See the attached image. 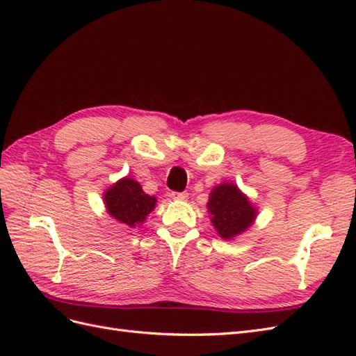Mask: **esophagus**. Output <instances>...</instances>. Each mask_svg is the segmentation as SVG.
<instances>
[{"label":"esophagus","mask_w":356,"mask_h":356,"mask_svg":"<svg viewBox=\"0 0 356 356\" xmlns=\"http://www.w3.org/2000/svg\"><path fill=\"white\" fill-rule=\"evenodd\" d=\"M170 197L175 199V200H186L188 197V195L186 191H172Z\"/></svg>","instance_id":"esophagus-1"}]
</instances>
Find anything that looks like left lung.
I'll use <instances>...</instances> for the list:
<instances>
[{
    "label": "left lung",
    "mask_w": 356,
    "mask_h": 356,
    "mask_svg": "<svg viewBox=\"0 0 356 356\" xmlns=\"http://www.w3.org/2000/svg\"><path fill=\"white\" fill-rule=\"evenodd\" d=\"M208 209L212 215L213 227L224 239H230L242 233L255 218V208L239 188L230 182H225L211 191Z\"/></svg>",
    "instance_id": "left-lung-1"
}]
</instances>
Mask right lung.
<instances>
[{"instance_id":"obj_1","label":"right lung","mask_w":356,"mask_h":356,"mask_svg":"<svg viewBox=\"0 0 356 356\" xmlns=\"http://www.w3.org/2000/svg\"><path fill=\"white\" fill-rule=\"evenodd\" d=\"M104 199L110 215L129 227L141 224L156 204V197L145 195L143 187L131 178H123L106 190Z\"/></svg>"}]
</instances>
